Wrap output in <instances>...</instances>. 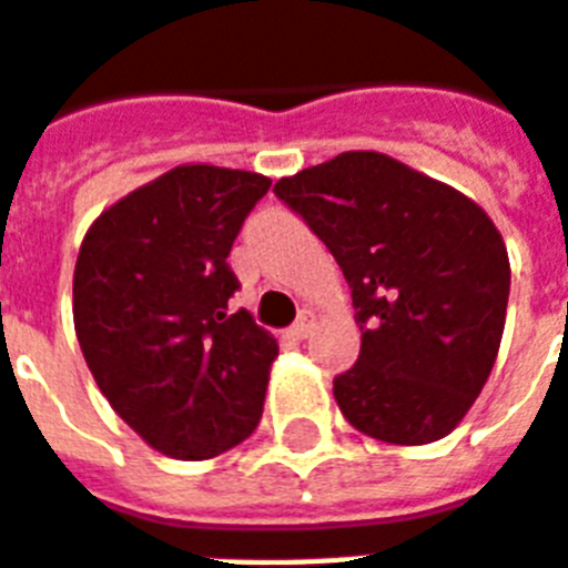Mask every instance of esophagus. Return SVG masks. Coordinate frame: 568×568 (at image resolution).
Returning a JSON list of instances; mask_svg holds the SVG:
<instances>
[{
	"instance_id": "esophagus-1",
	"label": "esophagus",
	"mask_w": 568,
	"mask_h": 568,
	"mask_svg": "<svg viewBox=\"0 0 568 568\" xmlns=\"http://www.w3.org/2000/svg\"><path fill=\"white\" fill-rule=\"evenodd\" d=\"M311 332H314V314H308V311H305V314H302V317L296 320L293 326H290V335H293L296 341H305Z\"/></svg>"
}]
</instances>
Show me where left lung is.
<instances>
[{"label":"left lung","mask_w":568,"mask_h":568,"mask_svg":"<svg viewBox=\"0 0 568 568\" xmlns=\"http://www.w3.org/2000/svg\"><path fill=\"white\" fill-rule=\"evenodd\" d=\"M353 293L359 359L335 377L344 419L422 446L467 416L500 349L509 254L479 203L383 152H341L272 187Z\"/></svg>","instance_id":"left-lung-1"}]
</instances>
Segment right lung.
<instances>
[{"label": "right lung", "mask_w": 568, "mask_h": 568, "mask_svg": "<svg viewBox=\"0 0 568 568\" xmlns=\"http://www.w3.org/2000/svg\"><path fill=\"white\" fill-rule=\"evenodd\" d=\"M272 179L182 164L104 209L74 266V332L110 407L161 455L206 462L254 434L278 341L230 314L227 257Z\"/></svg>", "instance_id": "right-lung-1"}]
</instances>
